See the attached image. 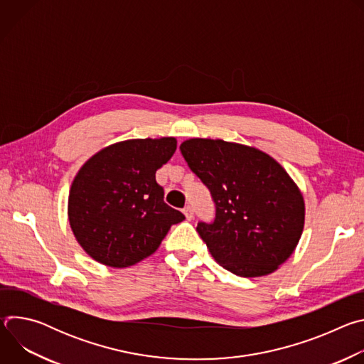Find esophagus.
<instances>
[{
	"instance_id": "esophagus-1",
	"label": "esophagus",
	"mask_w": 364,
	"mask_h": 364,
	"mask_svg": "<svg viewBox=\"0 0 364 364\" xmlns=\"http://www.w3.org/2000/svg\"><path fill=\"white\" fill-rule=\"evenodd\" d=\"M183 213H184V216H186V219H187V220H191V219L194 218V213H193V207H191V205H187V207H184Z\"/></svg>"
}]
</instances>
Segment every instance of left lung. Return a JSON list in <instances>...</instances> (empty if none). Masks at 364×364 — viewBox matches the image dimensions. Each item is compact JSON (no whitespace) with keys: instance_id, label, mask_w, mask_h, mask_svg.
<instances>
[{"instance_id":"left-lung-1","label":"left lung","mask_w":364,"mask_h":364,"mask_svg":"<svg viewBox=\"0 0 364 364\" xmlns=\"http://www.w3.org/2000/svg\"><path fill=\"white\" fill-rule=\"evenodd\" d=\"M180 151L216 203L197 232L215 261L245 278L275 272L294 253L305 222L301 190L285 168L255 146L190 138Z\"/></svg>"}]
</instances>
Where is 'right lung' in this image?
<instances>
[{"label": "right lung", "instance_id": "1", "mask_svg": "<svg viewBox=\"0 0 364 364\" xmlns=\"http://www.w3.org/2000/svg\"><path fill=\"white\" fill-rule=\"evenodd\" d=\"M177 148L174 136L136 138L102 148L80 167L69 191L72 232L93 261L128 268L157 250L184 215L164 203L155 181Z\"/></svg>", "mask_w": 364, "mask_h": 364}]
</instances>
